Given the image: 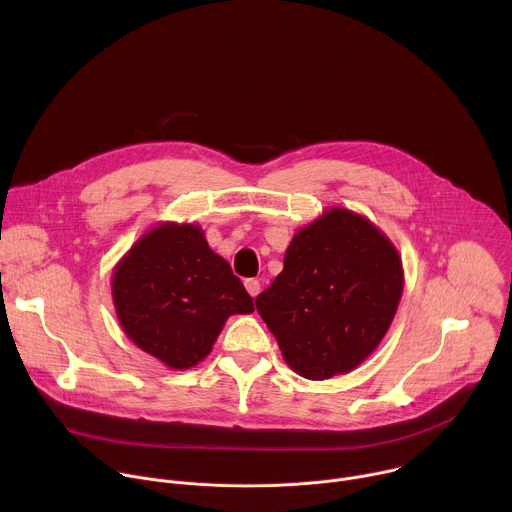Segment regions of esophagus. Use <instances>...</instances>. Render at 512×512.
<instances>
[{
	"label": "esophagus",
	"mask_w": 512,
	"mask_h": 512,
	"mask_svg": "<svg viewBox=\"0 0 512 512\" xmlns=\"http://www.w3.org/2000/svg\"><path fill=\"white\" fill-rule=\"evenodd\" d=\"M245 287H247V291H249V296H251V298H257V296H259L261 283H259L257 279H245Z\"/></svg>",
	"instance_id": "34e87169"
}]
</instances>
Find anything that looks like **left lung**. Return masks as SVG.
<instances>
[{
	"label": "left lung",
	"instance_id": "1",
	"mask_svg": "<svg viewBox=\"0 0 512 512\" xmlns=\"http://www.w3.org/2000/svg\"><path fill=\"white\" fill-rule=\"evenodd\" d=\"M403 285L391 239L367 216L332 206L294 235L283 271L255 306L289 369L324 381L373 354L395 318Z\"/></svg>",
	"mask_w": 512,
	"mask_h": 512
}]
</instances>
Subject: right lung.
Segmentation results:
<instances>
[{"mask_svg": "<svg viewBox=\"0 0 512 512\" xmlns=\"http://www.w3.org/2000/svg\"><path fill=\"white\" fill-rule=\"evenodd\" d=\"M111 294L127 338L174 371L204 360L229 316L255 310L192 223H160L141 235L115 265Z\"/></svg>", "mask_w": 512, "mask_h": 512, "instance_id": "add662e5", "label": "right lung"}]
</instances>
